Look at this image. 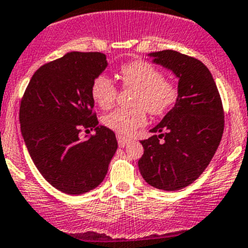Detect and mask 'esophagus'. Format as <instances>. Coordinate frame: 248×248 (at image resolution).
Returning <instances> with one entry per match:
<instances>
[{
    "instance_id": "1",
    "label": "esophagus",
    "mask_w": 248,
    "mask_h": 248,
    "mask_svg": "<svg viewBox=\"0 0 248 248\" xmlns=\"http://www.w3.org/2000/svg\"><path fill=\"white\" fill-rule=\"evenodd\" d=\"M117 139H118V145H119V147H125V146H128L129 143L131 142L130 139L124 138V136H119V135H118Z\"/></svg>"
}]
</instances>
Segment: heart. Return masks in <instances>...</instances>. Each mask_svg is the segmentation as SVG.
Masks as SVG:
<instances>
[{
    "mask_svg": "<svg viewBox=\"0 0 248 248\" xmlns=\"http://www.w3.org/2000/svg\"><path fill=\"white\" fill-rule=\"evenodd\" d=\"M120 79L124 86L135 87L134 108H115L103 117V124L119 135H131L145 125L146 109L161 115L170 109L178 100V89L164 79L161 70L145 61H134L123 65ZM91 96L98 107L107 109L117 98V86L105 74H100L91 84Z\"/></svg>",
    "mask_w": 248,
    "mask_h": 248,
    "instance_id": "heart-1",
    "label": "heart"
}]
</instances>
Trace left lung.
I'll list each match as a JSON object with an SVG mask.
<instances>
[{
	"instance_id": "obj_1",
	"label": "left lung",
	"mask_w": 248,
	"mask_h": 248,
	"mask_svg": "<svg viewBox=\"0 0 248 248\" xmlns=\"http://www.w3.org/2000/svg\"><path fill=\"white\" fill-rule=\"evenodd\" d=\"M147 56L178 78V100L151 129L153 135L141 141L139 169L153 187L176 191L196 180L213 158L224 130L223 106L216 81L201 61L173 49Z\"/></svg>"
}]
</instances>
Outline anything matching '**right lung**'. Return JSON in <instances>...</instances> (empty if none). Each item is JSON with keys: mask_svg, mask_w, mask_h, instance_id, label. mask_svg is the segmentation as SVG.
Returning <instances> with one entry per match:
<instances>
[{"mask_svg": "<svg viewBox=\"0 0 248 248\" xmlns=\"http://www.w3.org/2000/svg\"><path fill=\"white\" fill-rule=\"evenodd\" d=\"M101 52H69L35 72L20 103L22 135L32 162L53 187L80 195L97 187L118 148L115 134L98 125L91 84L107 68ZM95 136L80 140L81 129Z\"/></svg>", "mask_w": 248, "mask_h": 248, "instance_id": "obj_1", "label": "right lung"}]
</instances>
